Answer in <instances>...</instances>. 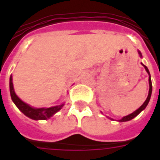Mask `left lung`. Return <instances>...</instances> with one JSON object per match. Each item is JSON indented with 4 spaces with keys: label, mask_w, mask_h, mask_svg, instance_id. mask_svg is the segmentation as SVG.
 <instances>
[{
    "label": "left lung",
    "mask_w": 160,
    "mask_h": 160,
    "mask_svg": "<svg viewBox=\"0 0 160 160\" xmlns=\"http://www.w3.org/2000/svg\"><path fill=\"white\" fill-rule=\"evenodd\" d=\"M139 56L141 57L142 55H141V53H140V51H139ZM142 65H143V64H142ZM144 65V69H145V70H146L147 73H148V74H149V95H148V97H147L146 100H145V101H144V104H143V105H142L141 106L139 107V109H136V110H135V111H134V112H133L132 114H129V115H127V116L123 117V118H122L121 119H119V122L129 121V120H130V119H134V117H136L137 115H138V114H139V113H140V112L142 111V110H144V109H145V108H146L147 105H148V104H149V100H150V97H151V94H152V82H151V78H150V74H149V70H148V68H147L146 66H145V65Z\"/></svg>",
    "instance_id": "left-lung-1"
}]
</instances>
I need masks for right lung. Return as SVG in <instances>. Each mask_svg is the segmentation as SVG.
I'll use <instances>...</instances> for the list:
<instances>
[{"instance_id": "add662e5", "label": "right lung", "mask_w": 160, "mask_h": 160, "mask_svg": "<svg viewBox=\"0 0 160 160\" xmlns=\"http://www.w3.org/2000/svg\"><path fill=\"white\" fill-rule=\"evenodd\" d=\"M10 93L11 97L14 104L17 106L20 110L29 118H31L35 120H40V119H50L51 116H53L55 113H57L63 106L64 104L56 106L50 107V108H34L30 106L26 103L23 102L20 98L16 95L14 90L13 83H12V76L10 77Z\"/></svg>"}]
</instances>
